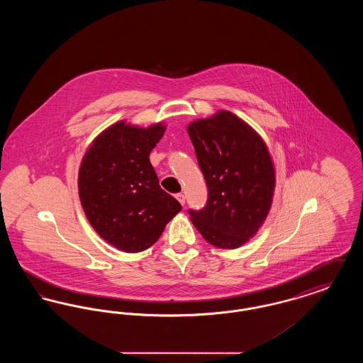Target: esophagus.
<instances>
[{"label":"esophagus","instance_id":"esophagus-1","mask_svg":"<svg viewBox=\"0 0 363 363\" xmlns=\"http://www.w3.org/2000/svg\"><path fill=\"white\" fill-rule=\"evenodd\" d=\"M175 197H177V200H178L182 206L185 204V194H184V193H178Z\"/></svg>","mask_w":363,"mask_h":363}]
</instances>
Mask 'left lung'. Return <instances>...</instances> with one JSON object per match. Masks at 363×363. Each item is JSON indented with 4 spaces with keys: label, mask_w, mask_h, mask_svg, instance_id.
Returning a JSON list of instances; mask_svg holds the SVG:
<instances>
[{
    "label": "left lung",
    "mask_w": 363,
    "mask_h": 363,
    "mask_svg": "<svg viewBox=\"0 0 363 363\" xmlns=\"http://www.w3.org/2000/svg\"><path fill=\"white\" fill-rule=\"evenodd\" d=\"M188 133L208 188L207 204L189 209L206 241L240 247L265 220L272 204L275 172L259 135L230 111L191 122Z\"/></svg>",
    "instance_id": "left-lung-1"
}]
</instances>
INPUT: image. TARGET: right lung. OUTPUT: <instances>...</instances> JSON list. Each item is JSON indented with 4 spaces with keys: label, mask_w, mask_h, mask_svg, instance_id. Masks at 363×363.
I'll list each match as a JSON object with an SVG mask.
<instances>
[{
    "label": "right lung",
    "mask_w": 363,
    "mask_h": 363,
    "mask_svg": "<svg viewBox=\"0 0 363 363\" xmlns=\"http://www.w3.org/2000/svg\"><path fill=\"white\" fill-rule=\"evenodd\" d=\"M164 133L118 122L94 140L79 172V194L89 223L104 241L138 253L154 245L182 209L160 188L150 154Z\"/></svg>",
    "instance_id": "add662e5"
}]
</instances>
